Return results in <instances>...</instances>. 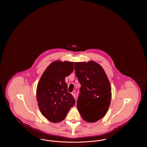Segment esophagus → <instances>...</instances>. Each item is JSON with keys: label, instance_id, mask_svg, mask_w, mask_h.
<instances>
[{"label": "esophagus", "instance_id": "34e87169", "mask_svg": "<svg viewBox=\"0 0 147 147\" xmlns=\"http://www.w3.org/2000/svg\"><path fill=\"white\" fill-rule=\"evenodd\" d=\"M71 94H72V95H73V96L74 97V98H76V92L75 91H73L72 92H71Z\"/></svg>", "mask_w": 147, "mask_h": 147}]
</instances>
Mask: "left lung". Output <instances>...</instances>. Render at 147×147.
<instances>
[{
	"label": "left lung",
	"mask_w": 147,
	"mask_h": 147,
	"mask_svg": "<svg viewBox=\"0 0 147 147\" xmlns=\"http://www.w3.org/2000/svg\"><path fill=\"white\" fill-rule=\"evenodd\" d=\"M81 85L77 109L84 121L95 122L105 116L111 99V87L102 67L96 62H75Z\"/></svg>",
	"instance_id": "obj_1"
}]
</instances>
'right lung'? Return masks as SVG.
<instances>
[{"label": "right lung", "instance_id": "right-lung-1", "mask_svg": "<svg viewBox=\"0 0 147 147\" xmlns=\"http://www.w3.org/2000/svg\"><path fill=\"white\" fill-rule=\"evenodd\" d=\"M74 62L57 60L43 73L37 86L36 98L42 115L53 123L65 118L75 99L67 91L65 78L73 72Z\"/></svg>", "mask_w": 147, "mask_h": 147}]
</instances>
